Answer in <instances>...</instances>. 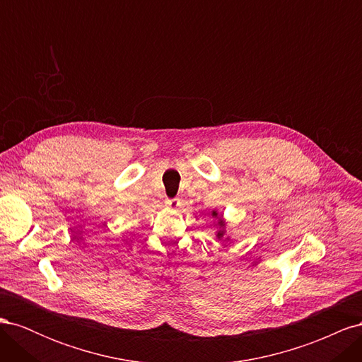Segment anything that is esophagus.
Masks as SVG:
<instances>
[{
	"label": "esophagus",
	"mask_w": 362,
	"mask_h": 362,
	"mask_svg": "<svg viewBox=\"0 0 362 362\" xmlns=\"http://www.w3.org/2000/svg\"><path fill=\"white\" fill-rule=\"evenodd\" d=\"M166 205L175 210V208L180 206V199H166Z\"/></svg>",
	"instance_id": "34e87169"
}]
</instances>
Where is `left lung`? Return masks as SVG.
Segmentation results:
<instances>
[{
	"label": "left lung",
	"instance_id": "1",
	"mask_svg": "<svg viewBox=\"0 0 362 362\" xmlns=\"http://www.w3.org/2000/svg\"><path fill=\"white\" fill-rule=\"evenodd\" d=\"M211 216H213V217H217V213H216V211H213V213H211ZM218 223H221V225L223 223V222H222V217H218ZM222 235H223V231H221V233L217 234V237H218V238H222Z\"/></svg>",
	"mask_w": 362,
	"mask_h": 362
}]
</instances>
